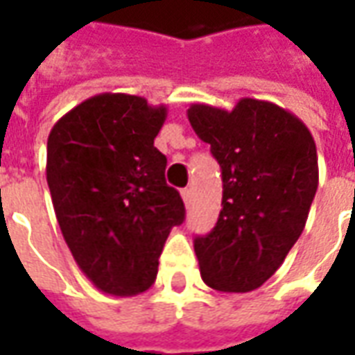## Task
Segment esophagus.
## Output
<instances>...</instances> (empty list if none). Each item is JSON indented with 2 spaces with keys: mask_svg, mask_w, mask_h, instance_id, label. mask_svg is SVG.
<instances>
[{
  "mask_svg": "<svg viewBox=\"0 0 355 355\" xmlns=\"http://www.w3.org/2000/svg\"><path fill=\"white\" fill-rule=\"evenodd\" d=\"M180 196H182V200H184L186 205L192 201V190H190V188H182V190H180Z\"/></svg>",
  "mask_w": 355,
  "mask_h": 355,
  "instance_id": "obj_1",
  "label": "esophagus"
}]
</instances>
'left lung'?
Wrapping results in <instances>:
<instances>
[{"instance_id":"obj_1","label":"left lung","mask_w":355,"mask_h":355,"mask_svg":"<svg viewBox=\"0 0 355 355\" xmlns=\"http://www.w3.org/2000/svg\"><path fill=\"white\" fill-rule=\"evenodd\" d=\"M188 119L223 169V209L196 238L201 279L249 293L275 274L304 230L320 171L312 132L274 102L241 98L234 110L192 104Z\"/></svg>"}]
</instances>
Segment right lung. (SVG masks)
<instances>
[{
  "instance_id": "right-lung-1",
  "label": "right lung",
  "mask_w": 355,
  "mask_h": 355,
  "mask_svg": "<svg viewBox=\"0 0 355 355\" xmlns=\"http://www.w3.org/2000/svg\"><path fill=\"white\" fill-rule=\"evenodd\" d=\"M167 108L125 93L94 94L53 125L47 184L73 261L96 289L135 297L150 289L180 193L165 182L154 146Z\"/></svg>"
}]
</instances>
